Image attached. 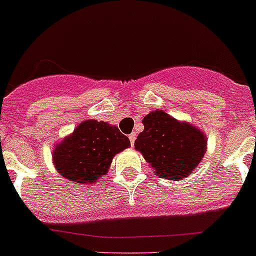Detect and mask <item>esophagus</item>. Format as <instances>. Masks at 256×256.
Masks as SVG:
<instances>
[{
	"label": "esophagus",
	"mask_w": 256,
	"mask_h": 256,
	"mask_svg": "<svg viewBox=\"0 0 256 256\" xmlns=\"http://www.w3.org/2000/svg\"><path fill=\"white\" fill-rule=\"evenodd\" d=\"M130 144H134V140H136V134L134 133H132V134H130Z\"/></svg>",
	"instance_id": "34e87169"
}]
</instances>
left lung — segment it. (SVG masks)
Returning <instances> with one entry per match:
<instances>
[{"label": "left lung", "mask_w": 256, "mask_h": 256, "mask_svg": "<svg viewBox=\"0 0 256 256\" xmlns=\"http://www.w3.org/2000/svg\"><path fill=\"white\" fill-rule=\"evenodd\" d=\"M144 132L134 142L137 151L162 179L180 180L190 174L206 154L203 132L189 123L178 122L157 109L142 120Z\"/></svg>", "instance_id": "obj_1"}]
</instances>
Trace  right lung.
Wrapping results in <instances>:
<instances>
[{
  "instance_id": "1",
  "label": "right lung",
  "mask_w": 256,
  "mask_h": 256,
  "mask_svg": "<svg viewBox=\"0 0 256 256\" xmlns=\"http://www.w3.org/2000/svg\"><path fill=\"white\" fill-rule=\"evenodd\" d=\"M130 146V138L106 122H82L54 150L60 174L71 182L88 184L108 172L112 157Z\"/></svg>"
}]
</instances>
